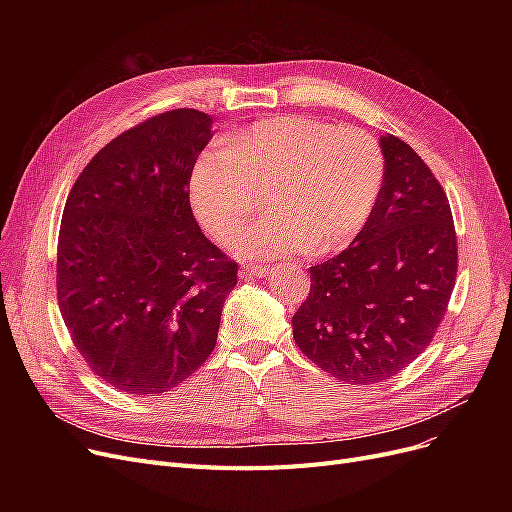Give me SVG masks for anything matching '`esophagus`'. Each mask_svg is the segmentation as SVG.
I'll return each instance as SVG.
<instances>
[{
    "mask_svg": "<svg viewBox=\"0 0 512 512\" xmlns=\"http://www.w3.org/2000/svg\"><path fill=\"white\" fill-rule=\"evenodd\" d=\"M270 270H272L270 265H247V267H242L238 276L240 278H265L267 274H270Z\"/></svg>",
    "mask_w": 512,
    "mask_h": 512,
    "instance_id": "1",
    "label": "esophagus"
}]
</instances>
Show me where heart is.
<instances>
[{
    "label": "heart",
    "mask_w": 512,
    "mask_h": 512,
    "mask_svg": "<svg viewBox=\"0 0 512 512\" xmlns=\"http://www.w3.org/2000/svg\"><path fill=\"white\" fill-rule=\"evenodd\" d=\"M380 143L357 128L278 116L201 155L188 197L205 230L220 242L249 222L267 195L270 218L240 232L230 249L245 259L332 253L363 232L384 184Z\"/></svg>",
    "instance_id": "1"
}]
</instances>
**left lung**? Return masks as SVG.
I'll use <instances>...</instances> for the list:
<instances>
[{"instance_id":"8db88e82","label":"left lung","mask_w":512,"mask_h":512,"mask_svg":"<svg viewBox=\"0 0 512 512\" xmlns=\"http://www.w3.org/2000/svg\"><path fill=\"white\" fill-rule=\"evenodd\" d=\"M384 184L351 247L311 267L294 342L344 384L384 382L432 342L459 267L442 184L398 137L380 139Z\"/></svg>"}]
</instances>
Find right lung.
<instances>
[{"mask_svg":"<svg viewBox=\"0 0 512 512\" xmlns=\"http://www.w3.org/2000/svg\"><path fill=\"white\" fill-rule=\"evenodd\" d=\"M211 116L180 107L107 143L76 178L58 238V305L80 357L126 394L180 386L211 355L236 261L201 232L188 178Z\"/></svg>","mask_w":512,"mask_h":512,"instance_id":"add662e5","label":"right lung"}]
</instances>
